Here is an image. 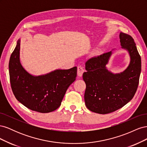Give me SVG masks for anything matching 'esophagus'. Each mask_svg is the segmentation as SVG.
<instances>
[{"label": "esophagus", "instance_id": "1", "mask_svg": "<svg viewBox=\"0 0 147 147\" xmlns=\"http://www.w3.org/2000/svg\"><path fill=\"white\" fill-rule=\"evenodd\" d=\"M84 72V70L83 67L78 66V67H77V74H78V77H82Z\"/></svg>", "mask_w": 147, "mask_h": 147}]
</instances>
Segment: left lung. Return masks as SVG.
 Listing matches in <instances>:
<instances>
[{
	"mask_svg": "<svg viewBox=\"0 0 147 147\" xmlns=\"http://www.w3.org/2000/svg\"><path fill=\"white\" fill-rule=\"evenodd\" d=\"M121 48L130 57L127 68L120 73L109 70L110 52L89 59L85 64L83 79L86 83L84 102L91 112L107 114L115 112L127 104L137 91L141 72V58L131 35L119 33Z\"/></svg>",
	"mask_w": 147,
	"mask_h": 147,
	"instance_id": "1",
	"label": "left lung"
}]
</instances>
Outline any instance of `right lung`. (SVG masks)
<instances>
[{
	"instance_id": "right-lung-1",
	"label": "right lung",
	"mask_w": 147,
	"mask_h": 147,
	"mask_svg": "<svg viewBox=\"0 0 147 147\" xmlns=\"http://www.w3.org/2000/svg\"><path fill=\"white\" fill-rule=\"evenodd\" d=\"M20 42V38L8 65L13 94L18 100L30 110L40 113L53 112L61 105L67 90L76 79L77 67L33 75L21 64Z\"/></svg>"
}]
</instances>
